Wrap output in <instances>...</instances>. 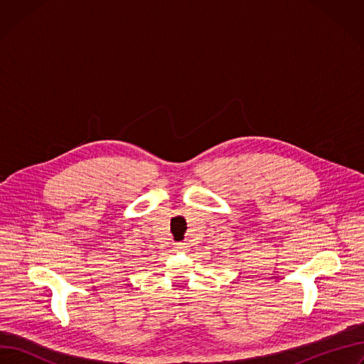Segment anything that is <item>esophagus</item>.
<instances>
[{
  "label": "esophagus",
  "instance_id": "esophagus-1",
  "mask_svg": "<svg viewBox=\"0 0 364 364\" xmlns=\"http://www.w3.org/2000/svg\"><path fill=\"white\" fill-rule=\"evenodd\" d=\"M176 251H187L188 250V244H186V242H178V244H176Z\"/></svg>",
  "mask_w": 364,
  "mask_h": 364
}]
</instances>
